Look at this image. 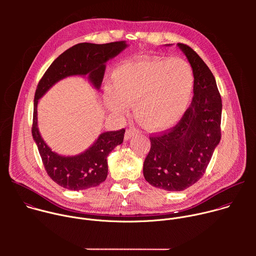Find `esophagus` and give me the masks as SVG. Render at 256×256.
<instances>
[{
    "mask_svg": "<svg viewBox=\"0 0 256 256\" xmlns=\"http://www.w3.org/2000/svg\"><path fill=\"white\" fill-rule=\"evenodd\" d=\"M134 134H136V132L134 130H132V128H128V130H126V134H124V138H126V140H130V138H132Z\"/></svg>",
    "mask_w": 256,
    "mask_h": 256,
    "instance_id": "obj_1",
    "label": "esophagus"
}]
</instances>
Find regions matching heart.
<instances>
[{"mask_svg": "<svg viewBox=\"0 0 256 256\" xmlns=\"http://www.w3.org/2000/svg\"><path fill=\"white\" fill-rule=\"evenodd\" d=\"M194 86V72L182 58H144L118 66L112 86L104 88V103L124 114L134 103L136 118L151 130L176 124L188 112Z\"/></svg>", "mask_w": 256, "mask_h": 256, "instance_id": "b5f03b06", "label": "heart"}]
</instances>
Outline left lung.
I'll use <instances>...</instances> for the list:
<instances>
[{
    "instance_id": "left-lung-1",
    "label": "left lung",
    "mask_w": 256,
    "mask_h": 256,
    "mask_svg": "<svg viewBox=\"0 0 256 256\" xmlns=\"http://www.w3.org/2000/svg\"><path fill=\"white\" fill-rule=\"evenodd\" d=\"M177 46L192 68L194 98L175 126L150 136L142 168L151 186L168 192L184 190L198 181L221 140L222 99L212 72L192 48Z\"/></svg>"
}]
</instances>
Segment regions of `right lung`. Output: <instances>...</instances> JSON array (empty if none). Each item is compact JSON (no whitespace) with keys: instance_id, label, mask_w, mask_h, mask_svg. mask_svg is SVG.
Returning <instances> with one entry per match:
<instances>
[{"instance_id":"right-lung-1","label":"right lung","mask_w":256,"mask_h":256,"mask_svg":"<svg viewBox=\"0 0 256 256\" xmlns=\"http://www.w3.org/2000/svg\"><path fill=\"white\" fill-rule=\"evenodd\" d=\"M128 44L116 42L105 44H78L56 58L40 79L34 96L32 136L48 176L64 188L83 190L98 186L106 179L107 156L124 136V128L102 132L85 152L76 156H60L46 144L38 126V100L60 80L70 76H87L93 87L100 89L105 62L122 52Z\"/></svg>"}]
</instances>
